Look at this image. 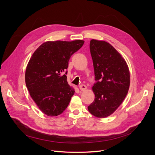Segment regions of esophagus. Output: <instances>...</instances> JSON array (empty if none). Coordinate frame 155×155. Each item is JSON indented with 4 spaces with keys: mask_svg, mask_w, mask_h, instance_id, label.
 I'll use <instances>...</instances> for the list:
<instances>
[{
    "mask_svg": "<svg viewBox=\"0 0 155 155\" xmlns=\"http://www.w3.org/2000/svg\"><path fill=\"white\" fill-rule=\"evenodd\" d=\"M87 86L86 85H79V89H80V91H85L86 89H87Z\"/></svg>",
    "mask_w": 155,
    "mask_h": 155,
    "instance_id": "34e87169",
    "label": "esophagus"
}]
</instances>
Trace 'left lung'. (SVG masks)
Masks as SVG:
<instances>
[{
  "label": "left lung",
  "instance_id": "left-lung-1",
  "mask_svg": "<svg viewBox=\"0 0 155 155\" xmlns=\"http://www.w3.org/2000/svg\"><path fill=\"white\" fill-rule=\"evenodd\" d=\"M90 50L97 83L92 88L95 98L88 110L104 118L113 114L127 94L129 69L122 55L108 42L92 39Z\"/></svg>",
  "mask_w": 155,
  "mask_h": 155
}]
</instances>
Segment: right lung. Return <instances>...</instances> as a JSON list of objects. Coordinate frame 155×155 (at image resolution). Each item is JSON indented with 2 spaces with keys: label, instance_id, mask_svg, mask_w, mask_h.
<instances>
[{
  "label": "right lung",
  "instance_id": "1",
  "mask_svg": "<svg viewBox=\"0 0 155 155\" xmlns=\"http://www.w3.org/2000/svg\"><path fill=\"white\" fill-rule=\"evenodd\" d=\"M83 40L46 41L32 54L27 64L25 82L32 100L48 116H57L67 109L74 88L67 82V72L71 55L80 49Z\"/></svg>",
  "mask_w": 155,
  "mask_h": 155
}]
</instances>
